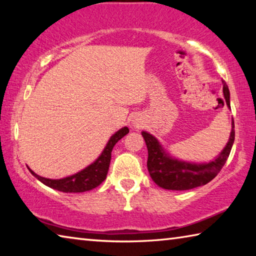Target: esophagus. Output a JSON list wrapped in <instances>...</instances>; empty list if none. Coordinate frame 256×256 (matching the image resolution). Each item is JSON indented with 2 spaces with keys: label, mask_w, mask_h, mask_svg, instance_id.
<instances>
[{
  "label": "esophagus",
  "mask_w": 256,
  "mask_h": 256,
  "mask_svg": "<svg viewBox=\"0 0 256 256\" xmlns=\"http://www.w3.org/2000/svg\"><path fill=\"white\" fill-rule=\"evenodd\" d=\"M136 125H138V124H136Z\"/></svg>",
  "instance_id": "obj_1"
}]
</instances>
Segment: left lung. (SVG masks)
<instances>
[{
  "label": "left lung",
  "instance_id": "8db88e82",
  "mask_svg": "<svg viewBox=\"0 0 256 256\" xmlns=\"http://www.w3.org/2000/svg\"><path fill=\"white\" fill-rule=\"evenodd\" d=\"M224 84V97L227 106L230 108V94L226 82ZM224 104V100H222ZM232 132L229 140L224 150L219 154L218 157L210 162L196 164L188 162L170 157L162 149V144L154 136L148 132H142L146 148H148V167L149 174L156 184L164 190H186L198 186H202L209 183L219 174L224 164L230 154L232 146L235 140V126L234 120L232 122Z\"/></svg>",
  "mask_w": 256,
  "mask_h": 256
}]
</instances>
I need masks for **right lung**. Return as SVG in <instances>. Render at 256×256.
Segmentation results:
<instances>
[{"mask_svg":"<svg viewBox=\"0 0 256 256\" xmlns=\"http://www.w3.org/2000/svg\"><path fill=\"white\" fill-rule=\"evenodd\" d=\"M128 133V128L126 126L118 130V132L112 134L110 136V141L107 142L105 149L102 152V154L96 159V162H94L92 164H89L88 167H86L84 170L76 172L74 175H71L66 178L60 180H50L45 178L37 175L36 172H34L28 167L29 172L36 177L38 180H40L42 184L48 186L50 188L60 190L64 193H80L86 192V190H90L94 188H97L98 185H100L104 180H106L108 168H110V158H112V150L114 148V146L118 144L124 136H126Z\"/></svg>","mask_w":256,"mask_h":256,"instance_id":"obj_1","label":"right lung"}]
</instances>
